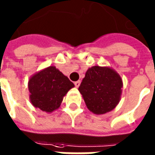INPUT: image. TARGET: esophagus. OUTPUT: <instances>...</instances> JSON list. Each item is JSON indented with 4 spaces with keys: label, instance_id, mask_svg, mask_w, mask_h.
<instances>
[{
    "label": "esophagus",
    "instance_id": "1",
    "mask_svg": "<svg viewBox=\"0 0 155 155\" xmlns=\"http://www.w3.org/2000/svg\"><path fill=\"white\" fill-rule=\"evenodd\" d=\"M81 85V81H77L74 82V86H76V87H79Z\"/></svg>",
    "mask_w": 155,
    "mask_h": 155
}]
</instances>
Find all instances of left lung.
I'll use <instances>...</instances> for the list:
<instances>
[{
  "instance_id": "8db88e82",
  "label": "left lung",
  "mask_w": 155,
  "mask_h": 155,
  "mask_svg": "<svg viewBox=\"0 0 155 155\" xmlns=\"http://www.w3.org/2000/svg\"><path fill=\"white\" fill-rule=\"evenodd\" d=\"M122 87L121 77L114 69L96 65L87 69L79 91L91 112L104 114L120 103Z\"/></svg>"
}]
</instances>
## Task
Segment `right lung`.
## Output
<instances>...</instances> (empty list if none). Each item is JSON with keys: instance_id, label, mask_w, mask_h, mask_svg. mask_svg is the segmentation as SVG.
Returning <instances> with one entry per match:
<instances>
[{"instance_id": "obj_1", "label": "right lung", "mask_w": 155, "mask_h": 155, "mask_svg": "<svg viewBox=\"0 0 155 155\" xmlns=\"http://www.w3.org/2000/svg\"><path fill=\"white\" fill-rule=\"evenodd\" d=\"M74 85L55 66L34 74L29 78V100L35 108L51 113L59 108L67 92Z\"/></svg>"}]
</instances>
